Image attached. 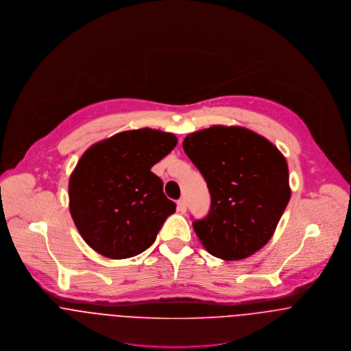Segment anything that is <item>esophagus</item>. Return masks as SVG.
<instances>
[{
    "label": "esophagus",
    "instance_id": "1",
    "mask_svg": "<svg viewBox=\"0 0 351 351\" xmlns=\"http://www.w3.org/2000/svg\"><path fill=\"white\" fill-rule=\"evenodd\" d=\"M178 210L180 211V213H186L187 211V202L184 200V199H180L179 202H178Z\"/></svg>",
    "mask_w": 351,
    "mask_h": 351
}]
</instances>
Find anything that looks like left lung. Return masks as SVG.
<instances>
[{
	"instance_id": "left-lung-1",
	"label": "left lung",
	"mask_w": 351,
	"mask_h": 351,
	"mask_svg": "<svg viewBox=\"0 0 351 351\" xmlns=\"http://www.w3.org/2000/svg\"><path fill=\"white\" fill-rule=\"evenodd\" d=\"M183 148L211 195L207 217L193 222L206 250L228 261L260 250L291 197L285 157L265 137L241 126L195 132Z\"/></svg>"
}]
</instances>
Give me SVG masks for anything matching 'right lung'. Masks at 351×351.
I'll return each instance as SVG.
<instances>
[{"label":"right lung","instance_id":"1","mask_svg":"<svg viewBox=\"0 0 351 351\" xmlns=\"http://www.w3.org/2000/svg\"><path fill=\"white\" fill-rule=\"evenodd\" d=\"M178 144L172 133L126 130L90 147L69 183L70 213L86 243L109 258L147 250L176 204L151 168Z\"/></svg>","mask_w":351,"mask_h":351}]
</instances>
